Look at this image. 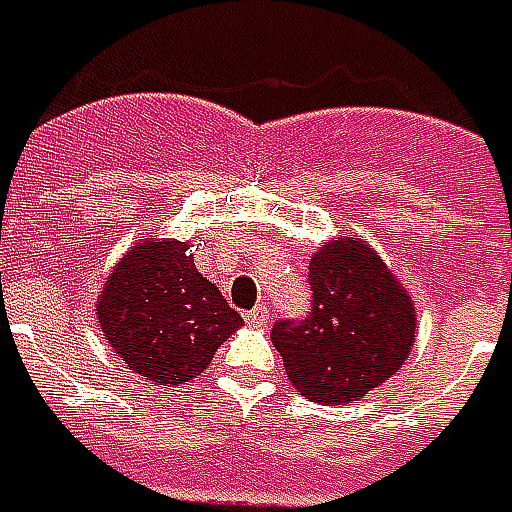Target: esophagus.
Returning <instances> with one entry per match:
<instances>
[{
	"mask_svg": "<svg viewBox=\"0 0 512 512\" xmlns=\"http://www.w3.org/2000/svg\"><path fill=\"white\" fill-rule=\"evenodd\" d=\"M246 323H255V326H260V323L268 321V307L266 304H260V307H255V310L244 312Z\"/></svg>",
	"mask_w": 512,
	"mask_h": 512,
	"instance_id": "34e87169",
	"label": "esophagus"
}]
</instances>
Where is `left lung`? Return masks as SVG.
<instances>
[{
    "label": "left lung",
    "instance_id": "1",
    "mask_svg": "<svg viewBox=\"0 0 512 512\" xmlns=\"http://www.w3.org/2000/svg\"><path fill=\"white\" fill-rule=\"evenodd\" d=\"M310 310L282 318L271 343L290 384L315 403H351L395 376L414 343V307L362 241L340 238L312 257Z\"/></svg>",
    "mask_w": 512,
    "mask_h": 512
}]
</instances>
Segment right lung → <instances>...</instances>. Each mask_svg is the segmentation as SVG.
Listing matches in <instances>:
<instances>
[{"label": "right lung", "mask_w": 512, "mask_h": 512, "mask_svg": "<svg viewBox=\"0 0 512 512\" xmlns=\"http://www.w3.org/2000/svg\"><path fill=\"white\" fill-rule=\"evenodd\" d=\"M98 323L134 373L161 386L197 378L241 323L219 288L194 268L180 241H145L115 268Z\"/></svg>", "instance_id": "add662e5"}]
</instances>
